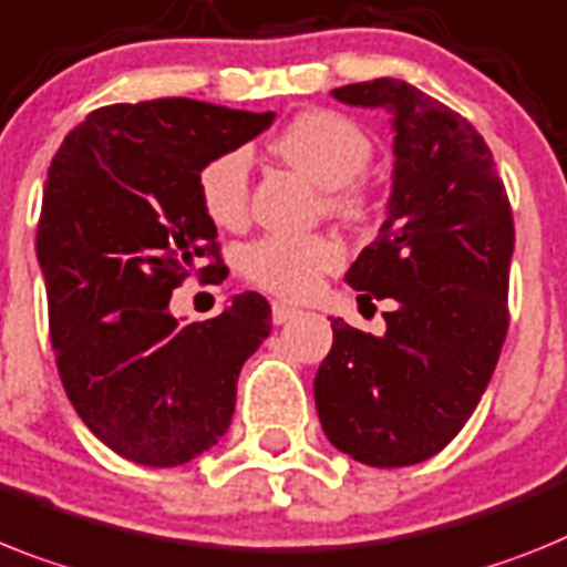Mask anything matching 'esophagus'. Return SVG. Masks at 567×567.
<instances>
[{
  "mask_svg": "<svg viewBox=\"0 0 567 567\" xmlns=\"http://www.w3.org/2000/svg\"><path fill=\"white\" fill-rule=\"evenodd\" d=\"M270 317H274L276 326H285V322H291L293 317H299V311L291 306H285V302H274V308H270Z\"/></svg>",
  "mask_w": 567,
  "mask_h": 567,
  "instance_id": "esophagus-1",
  "label": "esophagus"
}]
</instances>
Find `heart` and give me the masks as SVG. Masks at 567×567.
Masks as SVG:
<instances>
[{
	"label": "heart",
	"instance_id": "heart-1",
	"mask_svg": "<svg viewBox=\"0 0 567 567\" xmlns=\"http://www.w3.org/2000/svg\"><path fill=\"white\" fill-rule=\"evenodd\" d=\"M276 155L328 189V207L346 216L360 213V195L351 187L372 161V141L354 121L337 112H306L276 137ZM250 152L245 146L218 152L198 169V202L213 225L239 227L247 216ZM342 265L340 241L313 236H261L245 245L241 274L261 291L282 299H308L320 279Z\"/></svg>",
	"mask_w": 567,
	"mask_h": 567
}]
</instances>
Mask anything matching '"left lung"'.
<instances>
[{
  "label": "left lung",
  "mask_w": 567,
  "mask_h": 567,
  "mask_svg": "<svg viewBox=\"0 0 567 567\" xmlns=\"http://www.w3.org/2000/svg\"><path fill=\"white\" fill-rule=\"evenodd\" d=\"M331 97L383 109L392 193L378 239L346 274L357 302L394 299L380 337L334 320L313 378L328 441L369 467L441 453L482 401L507 334L513 213L493 152L467 117L394 78Z\"/></svg>",
  "instance_id": "8db88e82"
}]
</instances>
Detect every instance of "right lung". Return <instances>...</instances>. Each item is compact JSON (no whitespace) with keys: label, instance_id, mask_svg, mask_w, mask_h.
Returning a JSON list of instances; mask_svg holds the SVG:
<instances>
[{"label":"right lung","instance_id":"obj_1","mask_svg":"<svg viewBox=\"0 0 567 567\" xmlns=\"http://www.w3.org/2000/svg\"><path fill=\"white\" fill-rule=\"evenodd\" d=\"M274 117L187 97L114 103L49 166L37 261L56 369L85 426L135 464L178 467L216 446L241 365L270 334L256 291L204 322L175 320L169 297L216 247L198 169Z\"/></svg>","mask_w":567,"mask_h":567}]
</instances>
